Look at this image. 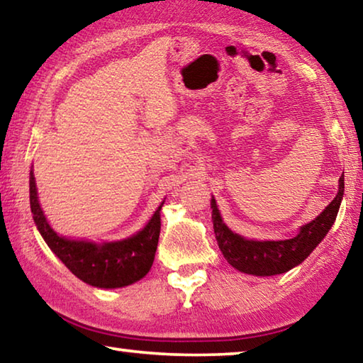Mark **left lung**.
I'll use <instances>...</instances> for the list:
<instances>
[{"mask_svg":"<svg viewBox=\"0 0 363 363\" xmlns=\"http://www.w3.org/2000/svg\"><path fill=\"white\" fill-rule=\"evenodd\" d=\"M344 195V174L340 177V190L335 200L311 220L309 224L301 227L296 237L288 240L277 242H256L247 240L237 233H233L220 219L219 210L214 199L211 200L213 208V225L219 250L230 266L251 275H277L288 272L294 266L303 262L312 253L318 243L323 240L327 232L333 225L337 210Z\"/></svg>","mask_w":363,"mask_h":363,"instance_id":"left-lung-1","label":"left lung"}]
</instances>
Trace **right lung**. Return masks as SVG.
<instances>
[{"label":"right lung","mask_w":363,"mask_h":363,"mask_svg":"<svg viewBox=\"0 0 363 363\" xmlns=\"http://www.w3.org/2000/svg\"><path fill=\"white\" fill-rule=\"evenodd\" d=\"M153 214L143 230L131 238L113 243L67 240L59 237L46 223L36 196L33 173L30 176V208L33 220L48 247L79 280L97 288H120L131 285L149 272L155 257L160 237V210Z\"/></svg>","instance_id":"obj_1"}]
</instances>
